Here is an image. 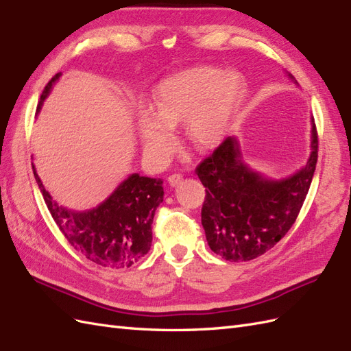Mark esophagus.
<instances>
[{
    "mask_svg": "<svg viewBox=\"0 0 351 351\" xmlns=\"http://www.w3.org/2000/svg\"><path fill=\"white\" fill-rule=\"evenodd\" d=\"M182 180H183V176L182 174H171L169 177H168V183L171 184V186H178L182 183Z\"/></svg>",
    "mask_w": 351,
    "mask_h": 351,
    "instance_id": "1",
    "label": "esophagus"
}]
</instances>
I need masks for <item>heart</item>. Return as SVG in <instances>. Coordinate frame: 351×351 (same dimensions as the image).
I'll return each instance as SVG.
<instances>
[{"instance_id": "obj_1", "label": "heart", "mask_w": 351, "mask_h": 351, "mask_svg": "<svg viewBox=\"0 0 351 351\" xmlns=\"http://www.w3.org/2000/svg\"><path fill=\"white\" fill-rule=\"evenodd\" d=\"M245 92L243 75L199 66L162 80L152 93V113H141L138 132L144 152L164 162L173 152V128L183 122L186 141L199 152L217 147L225 138Z\"/></svg>"}]
</instances>
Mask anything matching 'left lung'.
<instances>
[{
	"label": "left lung",
	"mask_w": 351,
	"mask_h": 351,
	"mask_svg": "<svg viewBox=\"0 0 351 351\" xmlns=\"http://www.w3.org/2000/svg\"><path fill=\"white\" fill-rule=\"evenodd\" d=\"M317 152L313 121L311 153L305 167L283 180H268L244 164L240 144L228 136L195 169L205 186L201 221L210 249L232 262L252 261L272 249L302 208Z\"/></svg>",
	"instance_id": "obj_1"
}]
</instances>
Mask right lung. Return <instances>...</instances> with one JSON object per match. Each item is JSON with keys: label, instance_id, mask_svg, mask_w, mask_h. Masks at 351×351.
I'll list each match as a JSON object with an SVG mask.
<instances>
[{"label": "right lung", "instance_id": "1", "mask_svg": "<svg viewBox=\"0 0 351 351\" xmlns=\"http://www.w3.org/2000/svg\"><path fill=\"white\" fill-rule=\"evenodd\" d=\"M59 75L61 73L46 84L37 110ZM32 171L55 223L73 249L84 258L101 267L130 268L150 250L153 217L164 201L160 178L132 174L97 208L79 213L58 205L45 189L34 165Z\"/></svg>", "mask_w": 351, "mask_h": 351}]
</instances>
